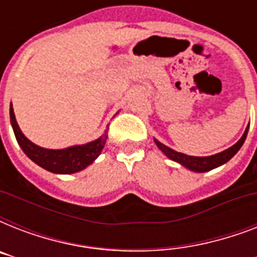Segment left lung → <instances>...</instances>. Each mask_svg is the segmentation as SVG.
Returning a JSON list of instances; mask_svg holds the SVG:
<instances>
[{
  "label": "left lung",
  "mask_w": 257,
  "mask_h": 257,
  "mask_svg": "<svg viewBox=\"0 0 257 257\" xmlns=\"http://www.w3.org/2000/svg\"><path fill=\"white\" fill-rule=\"evenodd\" d=\"M248 133V126L245 129V132L241 136L237 143L235 145H232L231 148L225 149L223 152L217 153V155H213V156H208V157H195V156H188V155H184V153L176 152L173 149L165 147L164 144H161L157 140H155V143L157 144L159 149H161L163 152L167 155V156L171 159V160L176 161V163H180L184 167H187L188 169L195 172H207L211 171V169L219 167V165H223L224 163H227L228 160H231L232 157L235 156L237 151L241 148V145L244 144L245 141V137H247Z\"/></svg>",
  "instance_id": "left-lung-1"
}]
</instances>
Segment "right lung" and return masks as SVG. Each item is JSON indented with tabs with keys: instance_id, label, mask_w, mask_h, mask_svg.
I'll use <instances>...</instances> for the list:
<instances>
[{
	"instance_id": "add662e5",
	"label": "right lung",
	"mask_w": 257,
	"mask_h": 257,
	"mask_svg": "<svg viewBox=\"0 0 257 257\" xmlns=\"http://www.w3.org/2000/svg\"><path fill=\"white\" fill-rule=\"evenodd\" d=\"M10 121H12V126H13L18 144L25 152L26 156L29 157L30 160H33L37 165H40L41 168L53 172V173L69 175V173H74V172L86 168L98 157L104 148L105 143H106V139H108L106 133H105L100 139L85 145H76V147L58 149V151L45 149L33 144L32 141H29L24 136V133L21 132V129L16 121L12 104H10Z\"/></svg>"
}]
</instances>
